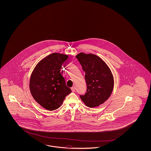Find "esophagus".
<instances>
[{
    "instance_id": "esophagus-1",
    "label": "esophagus",
    "mask_w": 151,
    "mask_h": 151,
    "mask_svg": "<svg viewBox=\"0 0 151 151\" xmlns=\"http://www.w3.org/2000/svg\"><path fill=\"white\" fill-rule=\"evenodd\" d=\"M71 90H72V91L75 92V87H72L71 88Z\"/></svg>"
}]
</instances>
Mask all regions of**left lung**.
Masks as SVG:
<instances>
[{
  "instance_id": "8db88e82",
  "label": "left lung",
  "mask_w": 151,
  "mask_h": 151,
  "mask_svg": "<svg viewBox=\"0 0 151 151\" xmlns=\"http://www.w3.org/2000/svg\"><path fill=\"white\" fill-rule=\"evenodd\" d=\"M85 71L87 84L86 93L80 95L88 107L104 104L113 91L114 80L112 73L105 63L97 55L81 52L76 56Z\"/></svg>"
}]
</instances>
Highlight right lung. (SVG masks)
<instances>
[{"instance_id": "add662e5", "label": "right lung", "mask_w": 151, "mask_h": 151, "mask_svg": "<svg viewBox=\"0 0 151 151\" xmlns=\"http://www.w3.org/2000/svg\"><path fill=\"white\" fill-rule=\"evenodd\" d=\"M68 56L59 53L48 55L37 64L30 79V90L34 100L49 111L56 110L71 92L61 75V66Z\"/></svg>"}]
</instances>
